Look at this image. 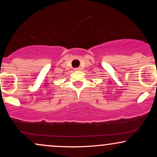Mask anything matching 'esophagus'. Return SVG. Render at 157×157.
Segmentation results:
<instances>
[{
  "label": "esophagus",
  "instance_id": "obj_1",
  "mask_svg": "<svg viewBox=\"0 0 157 157\" xmlns=\"http://www.w3.org/2000/svg\"><path fill=\"white\" fill-rule=\"evenodd\" d=\"M80 70H81V68H80V67L75 68V71H80Z\"/></svg>",
  "mask_w": 157,
  "mask_h": 157
}]
</instances>
